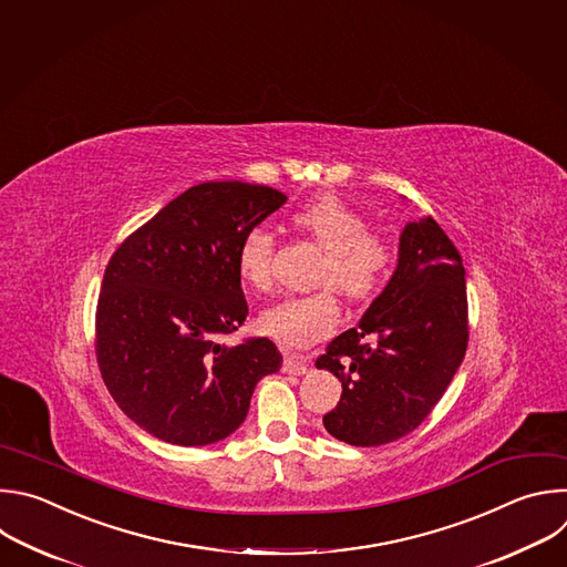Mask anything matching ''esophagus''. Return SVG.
I'll return each instance as SVG.
<instances>
[{"mask_svg":"<svg viewBox=\"0 0 567 567\" xmlns=\"http://www.w3.org/2000/svg\"><path fill=\"white\" fill-rule=\"evenodd\" d=\"M308 367H310V360L303 358V355H295V353H286L284 355L281 369L288 375H303V373H308Z\"/></svg>","mask_w":567,"mask_h":567,"instance_id":"1","label":"esophagus"}]
</instances>
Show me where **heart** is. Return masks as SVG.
<instances>
[{"instance_id": "1", "label": "heart", "mask_w": 567, "mask_h": 567, "mask_svg": "<svg viewBox=\"0 0 567 567\" xmlns=\"http://www.w3.org/2000/svg\"><path fill=\"white\" fill-rule=\"evenodd\" d=\"M290 223L323 250L315 284L326 288L266 308L259 317V330L286 349H306L328 337L339 323V306L329 286L349 299L373 295L391 268L393 250L380 233L367 228V216L360 209L337 196H317L299 205L290 214ZM272 257L275 239L266 228H252L244 235L237 270L250 290H272Z\"/></svg>"}]
</instances>
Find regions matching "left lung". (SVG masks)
<instances>
[{"mask_svg": "<svg viewBox=\"0 0 567 567\" xmlns=\"http://www.w3.org/2000/svg\"><path fill=\"white\" fill-rule=\"evenodd\" d=\"M467 339L463 259L431 216L411 220L384 290L315 362L342 382L326 431L353 446L411 433L454 380Z\"/></svg>", "mask_w": 567, "mask_h": 567, "instance_id": "1", "label": "left lung"}]
</instances>
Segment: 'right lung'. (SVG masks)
I'll return each mask as SVG.
<instances>
[{
    "instance_id": "1",
    "label": "right lung",
    "mask_w": 567,
    "mask_h": 567,
    "mask_svg": "<svg viewBox=\"0 0 567 567\" xmlns=\"http://www.w3.org/2000/svg\"><path fill=\"white\" fill-rule=\"evenodd\" d=\"M286 194L241 181L200 183L113 252L97 299L102 380L141 429L181 446L235 433L261 378L281 369L268 337L218 344L248 315L237 270L244 235Z\"/></svg>"
}]
</instances>
